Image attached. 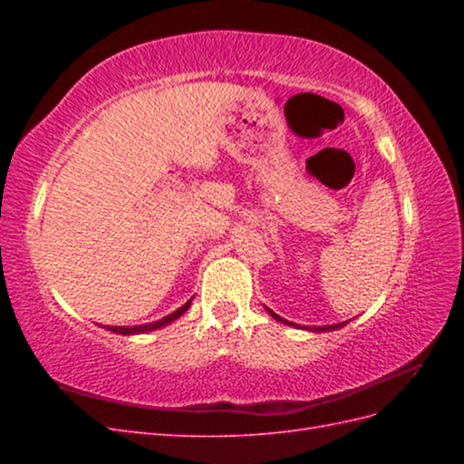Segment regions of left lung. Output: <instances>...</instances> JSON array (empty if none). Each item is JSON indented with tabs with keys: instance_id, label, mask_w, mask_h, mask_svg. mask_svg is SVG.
<instances>
[{
	"instance_id": "1",
	"label": "left lung",
	"mask_w": 464,
	"mask_h": 464,
	"mask_svg": "<svg viewBox=\"0 0 464 464\" xmlns=\"http://www.w3.org/2000/svg\"><path fill=\"white\" fill-rule=\"evenodd\" d=\"M266 312L271 314V317H275L276 321H280V323H286V325H292V327H296L294 325V323H288L286 319H283L280 315H276L273 310H269V307H266ZM346 325V321H343V323H336V325H325V327H302V329H307V331H312V333H327V331H336V329H341V327H344Z\"/></svg>"
}]
</instances>
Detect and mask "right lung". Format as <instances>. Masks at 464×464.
<instances>
[{
    "mask_svg": "<svg viewBox=\"0 0 464 464\" xmlns=\"http://www.w3.org/2000/svg\"><path fill=\"white\" fill-rule=\"evenodd\" d=\"M189 305H191V300H188L184 305L178 307V310H176L174 314L166 315V317H162V319H159V321L147 323V325H135V327H108V331L118 333V334H143V333H150V331H154V329H160V327H164V325H170L172 321L179 319L181 315H184V314L188 312Z\"/></svg>",
    "mask_w": 464,
    "mask_h": 464,
    "instance_id": "obj_1",
    "label": "right lung"
}]
</instances>
